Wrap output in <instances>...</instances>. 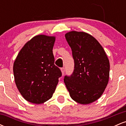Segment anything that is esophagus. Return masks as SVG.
Instances as JSON below:
<instances>
[{"instance_id":"esophagus-1","label":"esophagus","mask_w":126,"mask_h":126,"mask_svg":"<svg viewBox=\"0 0 126 126\" xmlns=\"http://www.w3.org/2000/svg\"><path fill=\"white\" fill-rule=\"evenodd\" d=\"M61 71H62V74L64 75V72H65V68H64V67H62V68H61Z\"/></svg>"}]
</instances>
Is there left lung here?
Returning <instances> with one entry per match:
<instances>
[{
  "label": "left lung",
  "instance_id": "1",
  "mask_svg": "<svg viewBox=\"0 0 126 126\" xmlns=\"http://www.w3.org/2000/svg\"><path fill=\"white\" fill-rule=\"evenodd\" d=\"M74 59L72 75L64 82L70 97L81 104L92 103L103 94L110 76V62L99 42L84 32L70 31L65 34Z\"/></svg>",
  "mask_w": 126,
  "mask_h": 126
}]
</instances>
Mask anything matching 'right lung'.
I'll list each match as a JSON object with an SVG mask.
<instances>
[{"label": "right lung", "instance_id": "add662e5", "mask_svg": "<svg viewBox=\"0 0 126 126\" xmlns=\"http://www.w3.org/2000/svg\"><path fill=\"white\" fill-rule=\"evenodd\" d=\"M55 37L36 35L24 45L14 63V78L22 96L33 104L44 103L53 96L62 76L54 64Z\"/></svg>", "mask_w": 126, "mask_h": 126}]
</instances>
